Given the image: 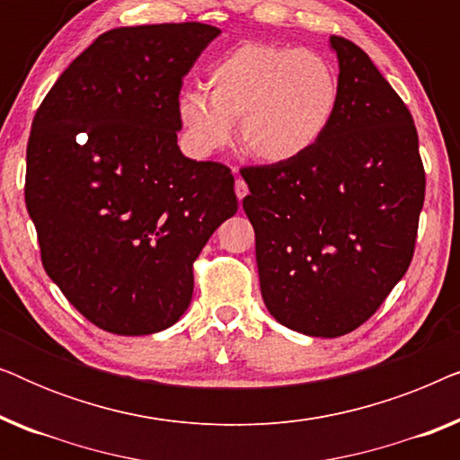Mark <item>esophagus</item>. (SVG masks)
Returning a JSON list of instances; mask_svg holds the SVG:
<instances>
[{
    "instance_id": "obj_1",
    "label": "esophagus",
    "mask_w": 460,
    "mask_h": 460,
    "mask_svg": "<svg viewBox=\"0 0 460 460\" xmlns=\"http://www.w3.org/2000/svg\"><path fill=\"white\" fill-rule=\"evenodd\" d=\"M234 173H238L236 169H234ZM234 192H236V197H238V200H243L244 197H247L249 194V188H247V184H244V180L243 178H236V184H234Z\"/></svg>"
}]
</instances>
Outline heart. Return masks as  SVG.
<instances>
[{"instance_id": "obj_1", "label": "heart", "mask_w": 460, "mask_h": 460, "mask_svg": "<svg viewBox=\"0 0 460 460\" xmlns=\"http://www.w3.org/2000/svg\"><path fill=\"white\" fill-rule=\"evenodd\" d=\"M207 90H184L178 121L194 155L232 142L234 123L249 155L266 163L299 159L323 140L339 106V75L310 49L244 43L207 73Z\"/></svg>"}]
</instances>
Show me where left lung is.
<instances>
[{
    "label": "left lung",
    "instance_id": "left-lung-1",
    "mask_svg": "<svg viewBox=\"0 0 460 460\" xmlns=\"http://www.w3.org/2000/svg\"><path fill=\"white\" fill-rule=\"evenodd\" d=\"M339 106L299 159L244 167L243 209L268 312L310 337L358 329L406 274L425 200L411 111L373 60L331 37Z\"/></svg>",
    "mask_w": 460,
    "mask_h": 460
}]
</instances>
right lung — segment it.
Returning <instances> with one entry per match:
<instances>
[{
  "label": "right lung",
  "mask_w": 460,
  "mask_h": 460,
  "mask_svg": "<svg viewBox=\"0 0 460 460\" xmlns=\"http://www.w3.org/2000/svg\"><path fill=\"white\" fill-rule=\"evenodd\" d=\"M219 33L203 22L112 29L35 112L24 200L43 268L115 335L178 323L192 261L238 209L230 169L178 146L181 79Z\"/></svg>",
  "instance_id": "right-lung-1"
}]
</instances>
